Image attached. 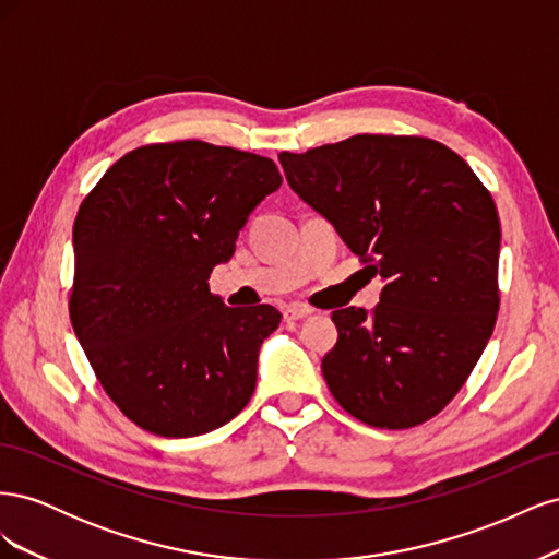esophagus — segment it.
Masks as SVG:
<instances>
[{
	"mask_svg": "<svg viewBox=\"0 0 559 559\" xmlns=\"http://www.w3.org/2000/svg\"><path fill=\"white\" fill-rule=\"evenodd\" d=\"M310 314H312V310L306 308V306H289V308L284 310V319L286 321H298V319H306Z\"/></svg>",
	"mask_w": 559,
	"mask_h": 559,
	"instance_id": "obj_1",
	"label": "esophagus"
}]
</instances>
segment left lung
Instances as JSON below:
<instances>
[{
  "mask_svg": "<svg viewBox=\"0 0 559 559\" xmlns=\"http://www.w3.org/2000/svg\"><path fill=\"white\" fill-rule=\"evenodd\" d=\"M280 163L294 193L384 280L373 312L335 310L321 373L335 401L408 429L460 392L495 331L501 226L492 195L441 142L354 134Z\"/></svg>",
  "mask_w": 559,
  "mask_h": 559,
  "instance_id": "left-lung-1",
  "label": "left lung"
}]
</instances>
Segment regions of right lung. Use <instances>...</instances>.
<instances>
[{"instance_id":"obj_1","label":"right lung","mask_w":559,"mask_h":559,"mask_svg":"<svg viewBox=\"0 0 559 559\" xmlns=\"http://www.w3.org/2000/svg\"><path fill=\"white\" fill-rule=\"evenodd\" d=\"M280 183L270 158L186 140L130 151L81 202L72 326L99 384L138 427L200 436L249 403L261 343L282 314L228 308L207 280Z\"/></svg>"}]
</instances>
